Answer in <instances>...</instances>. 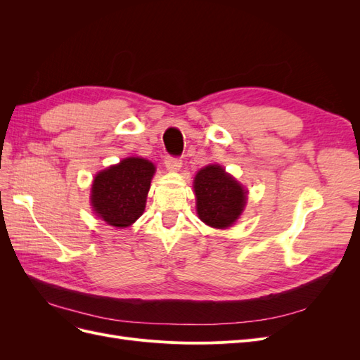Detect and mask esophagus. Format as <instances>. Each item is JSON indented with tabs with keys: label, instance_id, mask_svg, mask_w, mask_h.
I'll return each mask as SVG.
<instances>
[{
	"label": "esophagus",
	"instance_id": "34e87169",
	"mask_svg": "<svg viewBox=\"0 0 360 360\" xmlns=\"http://www.w3.org/2000/svg\"><path fill=\"white\" fill-rule=\"evenodd\" d=\"M165 167H167L169 171L177 172V171L181 168V160H180L179 158L167 156V158H165Z\"/></svg>",
	"mask_w": 360,
	"mask_h": 360
}]
</instances>
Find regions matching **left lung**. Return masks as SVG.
<instances>
[{
  "instance_id": "left-lung-1",
  "label": "left lung",
  "mask_w": 360,
  "mask_h": 360,
  "mask_svg": "<svg viewBox=\"0 0 360 360\" xmlns=\"http://www.w3.org/2000/svg\"><path fill=\"white\" fill-rule=\"evenodd\" d=\"M200 219L213 228L231 226L246 205L248 191L221 165L201 168L193 180Z\"/></svg>"
}]
</instances>
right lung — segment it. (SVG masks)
Masks as SVG:
<instances>
[{
  "instance_id": "right-lung-1",
  "label": "right lung",
  "mask_w": 360,
  "mask_h": 360,
  "mask_svg": "<svg viewBox=\"0 0 360 360\" xmlns=\"http://www.w3.org/2000/svg\"><path fill=\"white\" fill-rule=\"evenodd\" d=\"M156 167L144 158H126L96 174L91 209L108 225L126 228L144 213Z\"/></svg>"
}]
</instances>
